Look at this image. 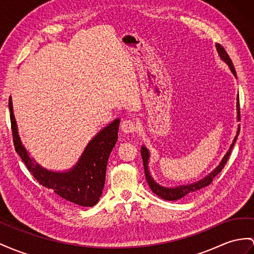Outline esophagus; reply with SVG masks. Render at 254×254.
Wrapping results in <instances>:
<instances>
[{
    "label": "esophagus",
    "mask_w": 254,
    "mask_h": 254,
    "mask_svg": "<svg viewBox=\"0 0 254 254\" xmlns=\"http://www.w3.org/2000/svg\"><path fill=\"white\" fill-rule=\"evenodd\" d=\"M121 129L122 132H125L126 134H129V133H134L137 128V123L133 120H125L121 122Z\"/></svg>",
    "instance_id": "34e87169"
}]
</instances>
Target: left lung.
Masks as SVG:
<instances>
[{"label": "left lung", "mask_w": 254, "mask_h": 254, "mask_svg": "<svg viewBox=\"0 0 254 254\" xmlns=\"http://www.w3.org/2000/svg\"><path fill=\"white\" fill-rule=\"evenodd\" d=\"M217 47V51L218 54L220 56L221 59H222L227 65H229L230 69L232 70L233 75L237 77L236 75V70H235V67H234L233 65V62L231 60V58L229 57V55H227V53L225 51V49L221 46L220 44H217L216 45ZM237 119L238 121L240 120V114H239V97L237 99ZM239 134V127H238V131H237V135L235 136V138H234L233 140V144L231 145L229 151L226 152V154L223 157L222 161H221V163L217 166L216 170H213L208 176H206L204 179H201L199 181H197V183H193V184H190V185H187V186H180V187H175V188H165V187H162L160 185H158L155 181L153 180V178L151 177L150 173H149V170H148V160H149V157H150V154H149V151L148 149L142 146L141 147V150H140V153H141V158H142V163H144V170H145V176H146V179H147V183L149 185V187H150V189L152 190V192L154 194H157L159 197L163 198L165 200H177V199H180L183 198L184 196H187V195H191V194H194L196 193L197 191H199L200 189H203V188L209 186L211 183L213 178L217 176V175L223 170L224 165L226 164L227 160H229L230 158V154H231V151L232 149L234 147V144L236 142V139H237V136Z\"/></svg>", "instance_id": "left-lung-1"}]
</instances>
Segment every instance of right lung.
<instances>
[{
	"instance_id": "add662e5",
	"label": "right lung",
	"mask_w": 254,
	"mask_h": 254,
	"mask_svg": "<svg viewBox=\"0 0 254 254\" xmlns=\"http://www.w3.org/2000/svg\"><path fill=\"white\" fill-rule=\"evenodd\" d=\"M10 123L16 152L29 172L45 188L53 190L60 197L82 207H92L99 201L104 185L109 154L118 139L120 120L116 119L90 140L77 164L66 172H53L37 164L30 157L18 135L17 123L9 96Z\"/></svg>"
}]
</instances>
